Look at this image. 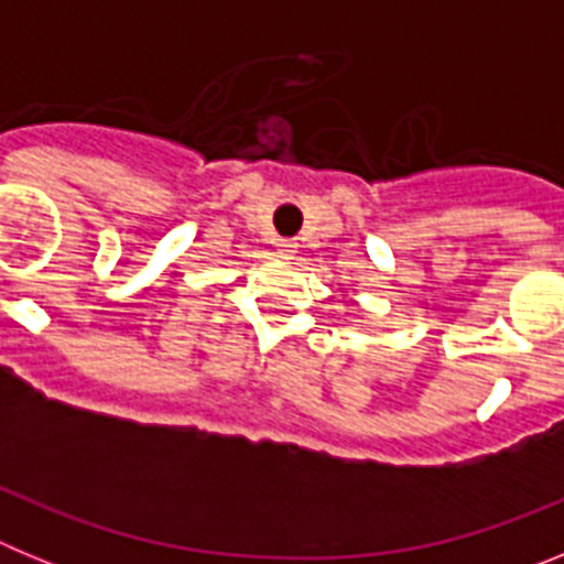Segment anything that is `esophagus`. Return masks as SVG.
<instances>
[{
  "label": "esophagus",
  "mask_w": 564,
  "mask_h": 564,
  "mask_svg": "<svg viewBox=\"0 0 564 564\" xmlns=\"http://www.w3.org/2000/svg\"><path fill=\"white\" fill-rule=\"evenodd\" d=\"M296 242H293V239H279L276 242V257L279 259H293L296 257Z\"/></svg>",
  "instance_id": "34e87169"
}]
</instances>
